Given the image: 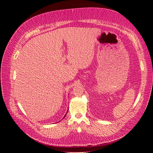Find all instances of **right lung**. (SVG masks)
Masks as SVG:
<instances>
[{
    "instance_id": "1",
    "label": "right lung",
    "mask_w": 153,
    "mask_h": 153,
    "mask_svg": "<svg viewBox=\"0 0 153 153\" xmlns=\"http://www.w3.org/2000/svg\"><path fill=\"white\" fill-rule=\"evenodd\" d=\"M64 117H65V116H64Z\"/></svg>"
}]
</instances>
